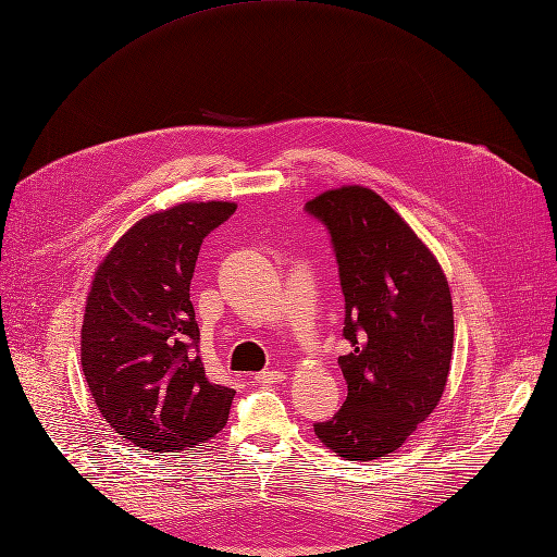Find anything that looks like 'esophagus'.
Segmentation results:
<instances>
[{
	"instance_id": "esophagus-1",
	"label": "esophagus",
	"mask_w": 557,
	"mask_h": 557,
	"mask_svg": "<svg viewBox=\"0 0 557 557\" xmlns=\"http://www.w3.org/2000/svg\"><path fill=\"white\" fill-rule=\"evenodd\" d=\"M255 380L259 384H280L284 380V373L277 371V369H271V371H261L255 375Z\"/></svg>"
}]
</instances>
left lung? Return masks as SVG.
Wrapping results in <instances>:
<instances>
[{
    "label": "left lung",
    "instance_id": "left-lung-1",
    "mask_svg": "<svg viewBox=\"0 0 557 557\" xmlns=\"http://www.w3.org/2000/svg\"><path fill=\"white\" fill-rule=\"evenodd\" d=\"M327 232L346 300L342 409L313 425L352 462L398 450L437 407L450 371L453 300L440 261L377 193L342 186L305 205Z\"/></svg>",
    "mask_w": 557,
    "mask_h": 557
}]
</instances>
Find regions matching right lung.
<instances>
[{"label": "right lung", "instance_id": "right-lung-1", "mask_svg": "<svg viewBox=\"0 0 557 557\" xmlns=\"http://www.w3.org/2000/svg\"><path fill=\"white\" fill-rule=\"evenodd\" d=\"M234 202H182L140 219L92 277L82 369L107 423L148 453H184L227 423L234 389L205 375L190 280Z\"/></svg>", "mask_w": 557, "mask_h": 557}]
</instances>
